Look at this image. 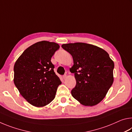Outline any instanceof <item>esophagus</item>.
<instances>
[{"label":"esophagus","mask_w":132,"mask_h":132,"mask_svg":"<svg viewBox=\"0 0 132 132\" xmlns=\"http://www.w3.org/2000/svg\"><path fill=\"white\" fill-rule=\"evenodd\" d=\"M62 77H63V79H66V78L67 77V75H64Z\"/></svg>","instance_id":"esophagus-1"}]
</instances>
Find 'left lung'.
Returning a JSON list of instances; mask_svg holds the SVG:
<instances>
[{
	"instance_id": "obj_1",
	"label": "left lung",
	"mask_w": 132,
	"mask_h": 132,
	"mask_svg": "<svg viewBox=\"0 0 132 132\" xmlns=\"http://www.w3.org/2000/svg\"><path fill=\"white\" fill-rule=\"evenodd\" d=\"M62 48L72 56L76 84L71 91L73 97L85 106L100 103L113 81L114 63L105 51L82 42L63 44Z\"/></svg>"
}]
</instances>
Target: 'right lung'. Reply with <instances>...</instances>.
<instances>
[{"label":"right lung","mask_w":132,"mask_h":132,"mask_svg":"<svg viewBox=\"0 0 132 132\" xmlns=\"http://www.w3.org/2000/svg\"><path fill=\"white\" fill-rule=\"evenodd\" d=\"M59 48L55 42H38L26 49L14 64L15 86L20 94L35 106L50 104L62 83L51 62Z\"/></svg>","instance_id":"right-lung-1"}]
</instances>
